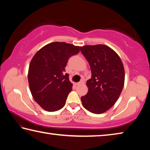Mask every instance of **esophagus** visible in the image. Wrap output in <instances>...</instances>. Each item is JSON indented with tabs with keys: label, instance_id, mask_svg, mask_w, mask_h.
I'll return each mask as SVG.
<instances>
[{
	"label": "esophagus",
	"instance_id": "obj_1",
	"mask_svg": "<svg viewBox=\"0 0 150 150\" xmlns=\"http://www.w3.org/2000/svg\"><path fill=\"white\" fill-rule=\"evenodd\" d=\"M85 83V81L83 80V79H82L81 80L80 82H79V83H77V85H78V86H79V85H83Z\"/></svg>",
	"mask_w": 150,
	"mask_h": 150
}]
</instances>
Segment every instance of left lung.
<instances>
[{
  "label": "left lung",
  "instance_id": "8db88e82",
  "mask_svg": "<svg viewBox=\"0 0 150 150\" xmlns=\"http://www.w3.org/2000/svg\"><path fill=\"white\" fill-rule=\"evenodd\" d=\"M81 52L89 63L88 91L81 96L84 107L95 114L108 110L117 101L124 83V69L118 54L105 45H85Z\"/></svg>",
  "mask_w": 150,
  "mask_h": 150
}]
</instances>
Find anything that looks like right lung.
<instances>
[{
    "instance_id": "right-lung-1",
    "label": "right lung",
    "mask_w": 150,
    "mask_h": 150,
    "mask_svg": "<svg viewBox=\"0 0 150 150\" xmlns=\"http://www.w3.org/2000/svg\"><path fill=\"white\" fill-rule=\"evenodd\" d=\"M79 50V46L56 42L45 45L33 57L28 75L30 91L35 102L46 111H57L65 105L73 85L65 67Z\"/></svg>"
}]
</instances>
